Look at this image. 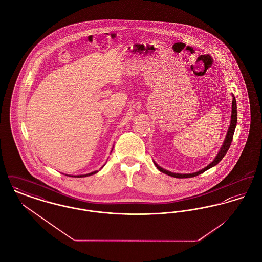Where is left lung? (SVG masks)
<instances>
[{"mask_svg":"<svg viewBox=\"0 0 262 262\" xmlns=\"http://www.w3.org/2000/svg\"><path fill=\"white\" fill-rule=\"evenodd\" d=\"M233 95V101H232V114H231V122H230V125H229V128H228V132H227V135L225 137L224 142L221 146V148L219 150V153L217 154V156L214 158V160L212 161L209 165H207L205 168L201 169L198 172H194V173H191V174H179V173H172L168 170H165L161 168L157 163L154 162L155 166L157 167V169L162 172L164 174H168V176H171V177H174V178H179V179H184V178H192V177H196L199 174H202L203 172L207 171L208 169H210L212 167L216 166L218 163L220 162L227 151L230 148V145L232 143V140H233V136H234V133H235V129H236V125H237V102H236V98L234 97V94Z\"/></svg>","mask_w":262,"mask_h":262,"instance_id":"obj_1","label":"left lung"}]
</instances>
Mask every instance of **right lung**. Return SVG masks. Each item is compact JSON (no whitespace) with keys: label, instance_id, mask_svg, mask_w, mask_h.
Masks as SVG:
<instances>
[{"label":"right lung","instance_id":"add662e5","mask_svg":"<svg viewBox=\"0 0 262 262\" xmlns=\"http://www.w3.org/2000/svg\"><path fill=\"white\" fill-rule=\"evenodd\" d=\"M104 167V165L101 167V169ZM96 173H98V171H94V172H91V173H89V174H77V176H71V174H68L69 177H75V178H82V177H88V176H91V174H96Z\"/></svg>","mask_w":262,"mask_h":262}]
</instances>
